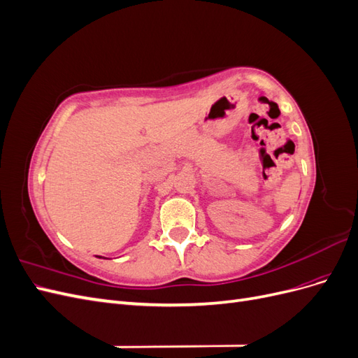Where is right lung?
I'll list each match as a JSON object with an SVG mask.
<instances>
[{
    "mask_svg": "<svg viewBox=\"0 0 358 358\" xmlns=\"http://www.w3.org/2000/svg\"><path fill=\"white\" fill-rule=\"evenodd\" d=\"M99 258H101V257H99Z\"/></svg>",
    "mask_w": 358,
    "mask_h": 358,
    "instance_id": "right-lung-1",
    "label": "right lung"
}]
</instances>
